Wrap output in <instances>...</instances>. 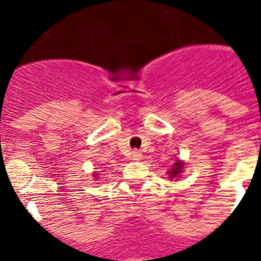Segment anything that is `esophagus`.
I'll return each mask as SVG.
<instances>
[{"mask_svg":"<svg viewBox=\"0 0 261 261\" xmlns=\"http://www.w3.org/2000/svg\"><path fill=\"white\" fill-rule=\"evenodd\" d=\"M141 158H143V154L140 151H138V150H134L131 152V159L133 160H141Z\"/></svg>","mask_w":261,"mask_h":261,"instance_id":"esophagus-1","label":"esophagus"}]
</instances>
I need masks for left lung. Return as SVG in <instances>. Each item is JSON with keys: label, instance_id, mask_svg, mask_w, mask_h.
Listing matches in <instances>:
<instances>
[{"label": "left lung", "instance_id": "1", "mask_svg": "<svg viewBox=\"0 0 261 261\" xmlns=\"http://www.w3.org/2000/svg\"><path fill=\"white\" fill-rule=\"evenodd\" d=\"M183 172V163L179 162V160H177V162L174 163V165H173V168L170 169L169 174H170V178H177L178 174L179 173Z\"/></svg>", "mask_w": 261, "mask_h": 261}]
</instances>
